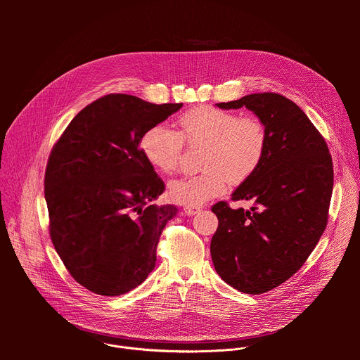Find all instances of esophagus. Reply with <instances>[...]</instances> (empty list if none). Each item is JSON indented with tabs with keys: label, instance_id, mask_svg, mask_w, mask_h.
I'll list each match as a JSON object with an SVG mask.
<instances>
[{
	"label": "esophagus",
	"instance_id": "obj_1",
	"mask_svg": "<svg viewBox=\"0 0 360 360\" xmlns=\"http://www.w3.org/2000/svg\"><path fill=\"white\" fill-rule=\"evenodd\" d=\"M199 211H200V208H198V207H185V208H184V214L188 215V217H193V215L198 214Z\"/></svg>",
	"mask_w": 360,
	"mask_h": 360
}]
</instances>
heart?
<instances>
[{
  "mask_svg": "<svg viewBox=\"0 0 360 360\" xmlns=\"http://www.w3.org/2000/svg\"><path fill=\"white\" fill-rule=\"evenodd\" d=\"M178 124L181 132L162 124L146 129L141 138V149L153 168L172 174L179 165L184 141L189 145H203V171L181 176L168 185L169 198L184 207H200L224 195L228 182L239 185L248 181L264 161L268 132L258 117H239L228 110L195 107L185 111Z\"/></svg>",
  "mask_w": 360,
  "mask_h": 360,
  "instance_id": "heart-1",
  "label": "heart"
}]
</instances>
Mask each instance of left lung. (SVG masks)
Returning <instances> with one entry per match:
<instances>
[{"instance_id": "1", "label": "left lung", "mask_w": 360, "mask_h": 360, "mask_svg": "<svg viewBox=\"0 0 360 360\" xmlns=\"http://www.w3.org/2000/svg\"><path fill=\"white\" fill-rule=\"evenodd\" d=\"M246 107L268 132L262 164L232 193L253 200L249 211L215 203L218 229L211 256L218 275L249 295L265 293L295 275L318 245L333 189L328 145L311 120L286 96L275 92L245 95L217 104Z\"/></svg>"}]
</instances>
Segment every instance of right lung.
<instances>
[{"label":"right lung","mask_w":360,"mask_h":360,"mask_svg":"<svg viewBox=\"0 0 360 360\" xmlns=\"http://www.w3.org/2000/svg\"><path fill=\"white\" fill-rule=\"evenodd\" d=\"M181 108L105 95L75 115L49 153L51 240L71 276L96 295H124L155 268L160 236L176 208L152 205L165 184L139 143Z\"/></svg>","instance_id":"obj_1"}]
</instances>
